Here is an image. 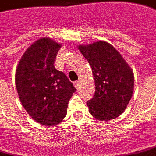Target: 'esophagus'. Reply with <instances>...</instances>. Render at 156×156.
Masks as SVG:
<instances>
[{
	"instance_id": "1",
	"label": "esophagus",
	"mask_w": 156,
	"mask_h": 156,
	"mask_svg": "<svg viewBox=\"0 0 156 156\" xmlns=\"http://www.w3.org/2000/svg\"><path fill=\"white\" fill-rule=\"evenodd\" d=\"M80 84V80H76V81L74 82V86H75V87H76V89H79Z\"/></svg>"
}]
</instances>
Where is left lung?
Returning <instances> with one entry per match:
<instances>
[{
  "label": "left lung",
  "instance_id": "obj_1",
  "mask_svg": "<svg viewBox=\"0 0 156 156\" xmlns=\"http://www.w3.org/2000/svg\"><path fill=\"white\" fill-rule=\"evenodd\" d=\"M78 49L89 62L95 81V95L86 103L90 113L102 121L115 119L133 95L131 67L113 45L104 41L80 45Z\"/></svg>",
  "mask_w": 156,
  "mask_h": 156
}]
</instances>
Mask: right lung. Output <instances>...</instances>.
I'll use <instances>...</instances> for the list:
<instances>
[{
  "instance_id": "obj_1",
  "label": "right lung",
  "mask_w": 156,
  "mask_h": 156,
  "mask_svg": "<svg viewBox=\"0 0 156 156\" xmlns=\"http://www.w3.org/2000/svg\"><path fill=\"white\" fill-rule=\"evenodd\" d=\"M61 45L43 37L30 45L16 70V86L21 105L33 120L45 126L61 123L76 89L54 66Z\"/></svg>"
}]
</instances>
